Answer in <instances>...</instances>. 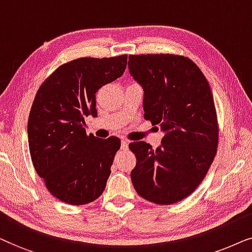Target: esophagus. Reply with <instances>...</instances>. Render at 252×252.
Instances as JSON below:
<instances>
[{"mask_svg":"<svg viewBox=\"0 0 252 252\" xmlns=\"http://www.w3.org/2000/svg\"><path fill=\"white\" fill-rule=\"evenodd\" d=\"M129 146V140L128 139H122V142H121V147H122V150H126Z\"/></svg>","mask_w":252,"mask_h":252,"instance_id":"obj_1","label":"esophagus"}]
</instances>
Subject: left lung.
Listing matches in <instances>:
<instances>
[{
	"mask_svg": "<svg viewBox=\"0 0 252 252\" xmlns=\"http://www.w3.org/2000/svg\"><path fill=\"white\" fill-rule=\"evenodd\" d=\"M128 68L143 89L144 117L163 132L156 150L145 142L130 143L137 159L132 184L144 199L170 205L196 190L216 157L212 92L200 69L184 56L130 55Z\"/></svg>",
	"mask_w": 252,
	"mask_h": 252,
	"instance_id": "left-lung-1",
	"label": "left lung"
}]
</instances>
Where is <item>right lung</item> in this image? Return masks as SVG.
<instances>
[{
	"label": "right lung",
	"instance_id": "right-lung-1",
	"mask_svg": "<svg viewBox=\"0 0 252 252\" xmlns=\"http://www.w3.org/2000/svg\"><path fill=\"white\" fill-rule=\"evenodd\" d=\"M128 55L82 58L55 70L40 86L28 123L29 147L35 172L54 197L84 205L103 192L117 137L87 136L85 117H96L95 93L123 75Z\"/></svg>",
	"mask_w": 252,
	"mask_h": 252
}]
</instances>
